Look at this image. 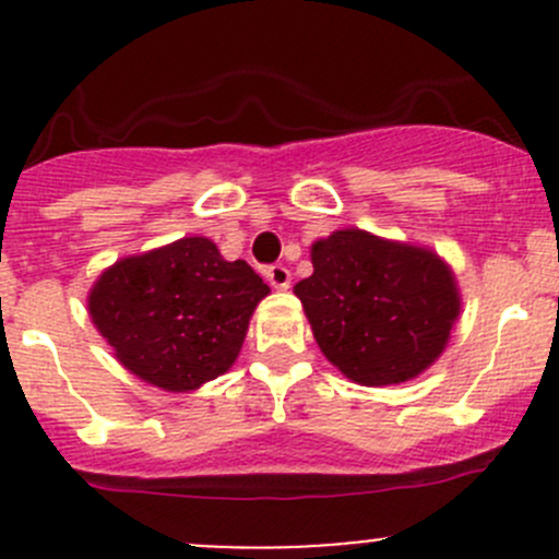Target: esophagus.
<instances>
[{
  "instance_id": "1",
  "label": "esophagus",
  "mask_w": 559,
  "mask_h": 559,
  "mask_svg": "<svg viewBox=\"0 0 559 559\" xmlns=\"http://www.w3.org/2000/svg\"><path fill=\"white\" fill-rule=\"evenodd\" d=\"M264 278L270 281V286H273V289H289V284H292V273L286 264H270V267L264 270Z\"/></svg>"
}]
</instances>
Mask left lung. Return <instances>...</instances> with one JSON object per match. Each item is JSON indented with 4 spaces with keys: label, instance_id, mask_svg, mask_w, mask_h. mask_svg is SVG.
Segmentation results:
<instances>
[{
    "label": "left lung",
    "instance_id": "8db88e82",
    "mask_svg": "<svg viewBox=\"0 0 559 559\" xmlns=\"http://www.w3.org/2000/svg\"><path fill=\"white\" fill-rule=\"evenodd\" d=\"M313 275L295 286L324 357L365 386L430 368L460 313L454 275L427 248L341 229L313 243Z\"/></svg>",
    "mask_w": 559,
    "mask_h": 559
}]
</instances>
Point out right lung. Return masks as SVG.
Instances as JSON below:
<instances>
[{
	"label": "right lung",
	"instance_id": "right-lung-1",
	"mask_svg": "<svg viewBox=\"0 0 559 559\" xmlns=\"http://www.w3.org/2000/svg\"><path fill=\"white\" fill-rule=\"evenodd\" d=\"M270 286L207 238L121 259L99 275L88 313L138 379L189 392L233 368L248 319Z\"/></svg>",
	"mask_w": 559,
	"mask_h": 559
}]
</instances>
